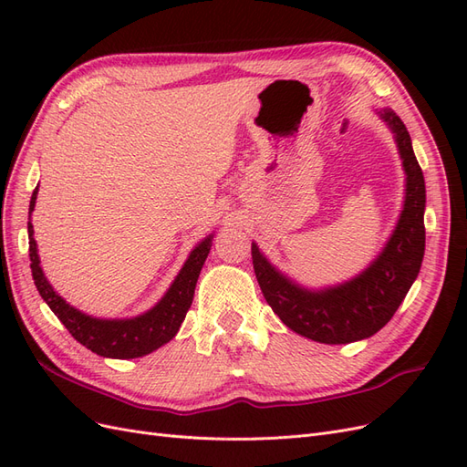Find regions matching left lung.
<instances>
[{
    "label": "left lung",
    "instance_id": "left-lung-1",
    "mask_svg": "<svg viewBox=\"0 0 467 467\" xmlns=\"http://www.w3.org/2000/svg\"><path fill=\"white\" fill-rule=\"evenodd\" d=\"M388 124L405 171V201L384 249L360 275L335 286L306 288L251 244L253 268L266 304L294 333L325 345H347L378 333L398 312L425 255V177L405 124L391 109H376Z\"/></svg>",
    "mask_w": 467,
    "mask_h": 467
}]
</instances>
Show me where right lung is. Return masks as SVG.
Wrapping results in <instances>:
<instances>
[{"mask_svg":"<svg viewBox=\"0 0 467 467\" xmlns=\"http://www.w3.org/2000/svg\"><path fill=\"white\" fill-rule=\"evenodd\" d=\"M36 194L38 187L33 191L31 196L29 218L36 204ZM26 228H29V257L33 280L38 294L42 296V300L48 304L54 316L66 325V329L72 333L78 343L88 347L99 357L122 360L146 357L150 352L158 350L160 347L171 341L177 335L181 323L185 319L192 304L196 280H199L202 265L212 247V237H214V234L206 235L202 242L189 253V259L182 265L179 275L171 282V286L163 294V298L153 307H150L148 312L126 319H101L79 312L78 307L69 306L62 296L52 288L45 273H42L36 242L33 237V223H26Z\"/></svg>","mask_w":467,"mask_h":467,"instance_id":"obj_1","label":"right lung"}]
</instances>
